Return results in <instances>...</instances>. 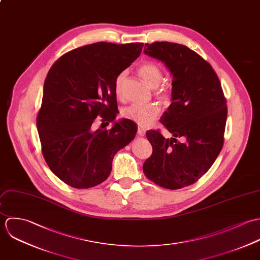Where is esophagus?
Here are the masks:
<instances>
[{"label":"esophagus","instance_id":"34e87169","mask_svg":"<svg viewBox=\"0 0 260 260\" xmlns=\"http://www.w3.org/2000/svg\"><path fill=\"white\" fill-rule=\"evenodd\" d=\"M138 135L140 137H144L146 135V129L143 127H138Z\"/></svg>","mask_w":260,"mask_h":260}]
</instances>
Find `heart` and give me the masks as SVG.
Returning a JSON list of instances; mask_svg holds the SVG:
<instances>
[{"label":"heart","instance_id":"obj_1","mask_svg":"<svg viewBox=\"0 0 260 260\" xmlns=\"http://www.w3.org/2000/svg\"><path fill=\"white\" fill-rule=\"evenodd\" d=\"M138 73L142 79L152 88H155V93L161 101L169 99V90L165 86H159L161 82L162 73L159 67L153 62H145L138 68ZM124 74L120 73L114 80V92L117 98L121 96V86ZM160 112V107L156 104H144V105H129L122 109L121 114L124 118L129 119L140 126H149L155 122Z\"/></svg>","mask_w":260,"mask_h":260}]
</instances>
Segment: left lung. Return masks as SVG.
I'll return each mask as SVG.
<instances>
[{
  "label": "left lung",
  "instance_id": "obj_1",
  "mask_svg": "<svg viewBox=\"0 0 260 260\" xmlns=\"http://www.w3.org/2000/svg\"><path fill=\"white\" fill-rule=\"evenodd\" d=\"M144 52L162 61L173 75V103L159 121L174 136L166 139L159 131L147 132L153 153L143 166L144 173L162 188L181 189L205 175L220 154L226 99L212 66L187 46L154 42L147 43Z\"/></svg>",
  "mask_w": 260,
  "mask_h": 260
}]
</instances>
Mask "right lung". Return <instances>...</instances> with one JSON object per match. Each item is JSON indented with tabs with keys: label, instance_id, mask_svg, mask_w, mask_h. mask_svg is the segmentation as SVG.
Wrapping results in <instances>:
<instances>
[{
	"label": "right lung",
	"instance_id": "obj_1",
	"mask_svg": "<svg viewBox=\"0 0 260 260\" xmlns=\"http://www.w3.org/2000/svg\"><path fill=\"white\" fill-rule=\"evenodd\" d=\"M143 47L98 42L65 53L50 68L36 123L43 156L65 184L87 189L103 183L114 155L136 137L138 127L129 119L110 129L93 131L92 123L99 115L108 122L115 119L114 80Z\"/></svg>",
	"mask_w": 260,
	"mask_h": 260
}]
</instances>
